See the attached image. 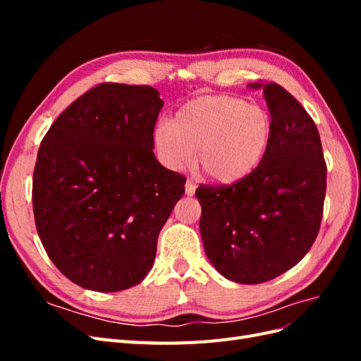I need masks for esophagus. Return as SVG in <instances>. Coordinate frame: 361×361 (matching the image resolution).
<instances>
[{
    "mask_svg": "<svg viewBox=\"0 0 361 361\" xmlns=\"http://www.w3.org/2000/svg\"><path fill=\"white\" fill-rule=\"evenodd\" d=\"M195 188H197V185H195L192 180H187V183H185V194H187L188 197H191V195H194L195 192Z\"/></svg>",
    "mask_w": 361,
    "mask_h": 361,
    "instance_id": "34e87169",
    "label": "esophagus"
}]
</instances>
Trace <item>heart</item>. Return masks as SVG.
Here are the masks:
<instances>
[{
    "label": "heart",
    "mask_w": 361,
    "mask_h": 361,
    "mask_svg": "<svg viewBox=\"0 0 361 361\" xmlns=\"http://www.w3.org/2000/svg\"><path fill=\"white\" fill-rule=\"evenodd\" d=\"M274 125L269 113L244 97L207 94L182 105L173 122L154 133L161 162L173 171L199 164L214 182L235 185L247 179L268 154Z\"/></svg>",
    "instance_id": "obj_1"
}]
</instances>
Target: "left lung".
Returning a JSON list of instances; mask_svg holds the SVG:
<instances>
[{
    "label": "left lung",
    "mask_w": 361,
    "mask_h": 361,
    "mask_svg": "<svg viewBox=\"0 0 361 361\" xmlns=\"http://www.w3.org/2000/svg\"><path fill=\"white\" fill-rule=\"evenodd\" d=\"M262 90L274 125L260 166L231 187H199L204 253L227 280L257 285L309 253L319 232L326 190L321 137L312 117L279 84Z\"/></svg>",
    "instance_id": "left-lung-1"
}]
</instances>
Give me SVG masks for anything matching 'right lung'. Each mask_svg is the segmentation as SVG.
Segmentation results:
<instances>
[{"label":"right lung","mask_w":361,"mask_h":361,"mask_svg":"<svg viewBox=\"0 0 361 361\" xmlns=\"http://www.w3.org/2000/svg\"><path fill=\"white\" fill-rule=\"evenodd\" d=\"M164 101L149 85L105 82L64 110L42 140L32 211L52 264L75 285L118 292L145 280L185 178L154 154Z\"/></svg>","instance_id":"add662e5"}]
</instances>
